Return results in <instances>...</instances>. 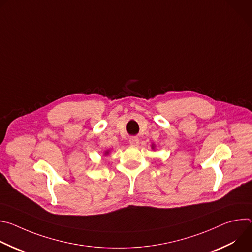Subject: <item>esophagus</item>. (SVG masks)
Segmentation results:
<instances>
[{
  "label": "esophagus",
  "instance_id": "obj_1",
  "mask_svg": "<svg viewBox=\"0 0 252 252\" xmlns=\"http://www.w3.org/2000/svg\"><path fill=\"white\" fill-rule=\"evenodd\" d=\"M129 145L131 147H136L138 146V139L136 137H130L129 138Z\"/></svg>",
  "mask_w": 252,
  "mask_h": 252
}]
</instances>
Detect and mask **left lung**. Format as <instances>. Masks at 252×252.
I'll return each mask as SVG.
<instances>
[{
    "mask_svg": "<svg viewBox=\"0 0 252 252\" xmlns=\"http://www.w3.org/2000/svg\"><path fill=\"white\" fill-rule=\"evenodd\" d=\"M156 149V146H155V143H153L152 145V150H155Z\"/></svg>",
    "mask_w": 252,
    "mask_h": 252,
    "instance_id": "8db88e82",
    "label": "left lung"
}]
</instances>
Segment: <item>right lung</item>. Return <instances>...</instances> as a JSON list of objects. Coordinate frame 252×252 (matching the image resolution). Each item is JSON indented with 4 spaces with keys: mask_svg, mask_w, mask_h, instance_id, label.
I'll list each match as a JSON object with an SVG mask.
<instances>
[{
    "mask_svg": "<svg viewBox=\"0 0 252 252\" xmlns=\"http://www.w3.org/2000/svg\"><path fill=\"white\" fill-rule=\"evenodd\" d=\"M103 155H104V156H109V155H110V150H107V151H105V152L103 153Z\"/></svg>",
    "mask_w": 252,
    "mask_h": 252,
    "instance_id": "obj_1",
    "label": "right lung"
}]
</instances>
